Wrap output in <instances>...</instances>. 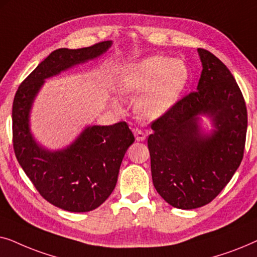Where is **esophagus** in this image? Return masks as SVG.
Segmentation results:
<instances>
[{
  "label": "esophagus",
  "mask_w": 257,
  "mask_h": 257,
  "mask_svg": "<svg viewBox=\"0 0 257 257\" xmlns=\"http://www.w3.org/2000/svg\"><path fill=\"white\" fill-rule=\"evenodd\" d=\"M133 135H135L137 142H144V140L146 139L145 132L142 131V130H139V128H133Z\"/></svg>",
  "instance_id": "34e87169"
}]
</instances>
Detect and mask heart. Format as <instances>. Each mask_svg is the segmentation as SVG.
<instances>
[{
  "mask_svg": "<svg viewBox=\"0 0 257 257\" xmlns=\"http://www.w3.org/2000/svg\"><path fill=\"white\" fill-rule=\"evenodd\" d=\"M125 91L140 94L137 111L147 119H158L170 112L188 84L189 71L184 61L153 55L130 63L121 71Z\"/></svg>",
  "mask_w": 257,
  "mask_h": 257,
  "instance_id": "obj_1",
  "label": "heart"
}]
</instances>
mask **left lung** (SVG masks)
Wrapping results in <instances>:
<instances>
[{
    "label": "left lung",
    "mask_w": 257,
    "mask_h": 257,
    "mask_svg": "<svg viewBox=\"0 0 257 257\" xmlns=\"http://www.w3.org/2000/svg\"><path fill=\"white\" fill-rule=\"evenodd\" d=\"M198 54L202 71L196 91L154 121L147 139L154 187L179 209L205 206L226 187L243 158L247 133L236 80L209 51Z\"/></svg>",
    "instance_id": "left-lung-1"
}]
</instances>
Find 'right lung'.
I'll use <instances>...</instances> for the list:
<instances>
[{
  "label": "right lung",
  "instance_id": "add662e5",
  "mask_svg": "<svg viewBox=\"0 0 257 257\" xmlns=\"http://www.w3.org/2000/svg\"><path fill=\"white\" fill-rule=\"evenodd\" d=\"M113 42L52 51L21 84L13 104V140L17 160L43 198L68 212H90L113 192L119 168L135 136L125 121L86 125L69 145L50 150L30 127L34 101L45 79L103 56Z\"/></svg>",
  "mask_w": 257,
  "mask_h": 257
}]
</instances>
